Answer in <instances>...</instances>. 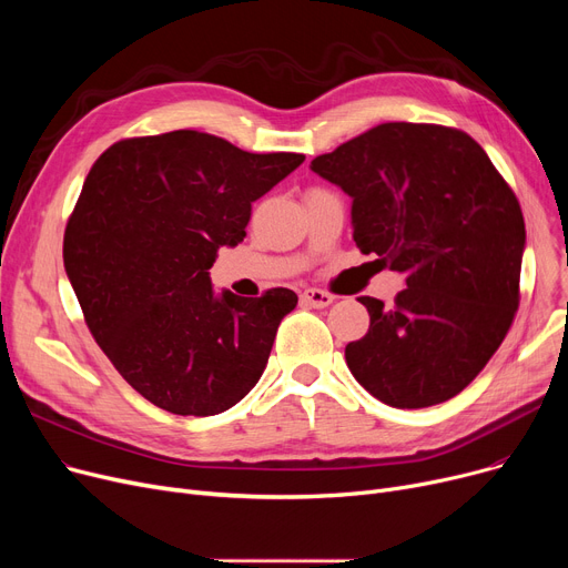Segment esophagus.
Here are the masks:
<instances>
[{"label":"esophagus","instance_id":"34e87169","mask_svg":"<svg viewBox=\"0 0 568 568\" xmlns=\"http://www.w3.org/2000/svg\"><path fill=\"white\" fill-rule=\"evenodd\" d=\"M302 304L311 308H326L329 304H334V294L317 287H308L302 292Z\"/></svg>","mask_w":568,"mask_h":568}]
</instances>
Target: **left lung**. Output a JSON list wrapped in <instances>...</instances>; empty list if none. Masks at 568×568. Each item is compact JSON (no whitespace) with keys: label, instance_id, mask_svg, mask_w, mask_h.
<instances>
[{"label":"left lung","instance_id":"left-lung-1","mask_svg":"<svg viewBox=\"0 0 568 568\" xmlns=\"http://www.w3.org/2000/svg\"><path fill=\"white\" fill-rule=\"evenodd\" d=\"M311 170L352 197L354 242L405 276L392 308L359 296L368 334L347 368L377 400L419 409L458 396L509 334L525 219L484 146L460 129L389 122Z\"/></svg>","mask_w":568,"mask_h":568}]
</instances>
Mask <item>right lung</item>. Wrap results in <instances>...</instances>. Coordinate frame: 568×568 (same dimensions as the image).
Returning <instances> with one entry per match:
<instances>
[{"mask_svg":"<svg viewBox=\"0 0 568 568\" xmlns=\"http://www.w3.org/2000/svg\"><path fill=\"white\" fill-rule=\"evenodd\" d=\"M304 154H251L172 131L119 140L89 170L64 232V266L112 366L161 409L212 416L257 384L296 294H214L221 246L244 242L251 209Z\"/></svg>","mask_w":568,"mask_h":568,"instance_id":"right-lung-1","label":"right lung"}]
</instances>
